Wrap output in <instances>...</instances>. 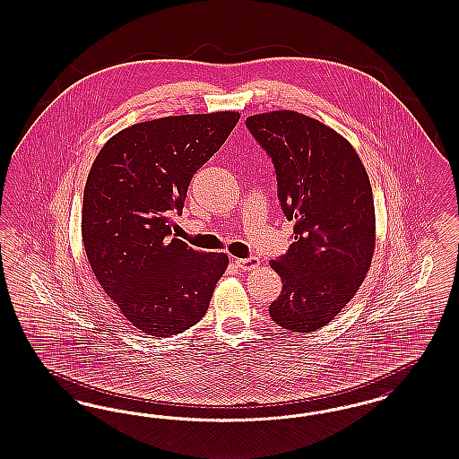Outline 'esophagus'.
<instances>
[{
	"label": "esophagus",
	"mask_w": 459,
	"mask_h": 459,
	"mask_svg": "<svg viewBox=\"0 0 459 459\" xmlns=\"http://www.w3.org/2000/svg\"><path fill=\"white\" fill-rule=\"evenodd\" d=\"M234 263L242 271H252V269L261 265V259L259 257H249V259H236Z\"/></svg>",
	"instance_id": "obj_1"
}]
</instances>
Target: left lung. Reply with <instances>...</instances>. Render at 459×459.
<instances>
[{"label": "left lung", "instance_id": "obj_1", "mask_svg": "<svg viewBox=\"0 0 459 459\" xmlns=\"http://www.w3.org/2000/svg\"><path fill=\"white\" fill-rule=\"evenodd\" d=\"M273 158L281 209L294 221L290 250L269 264L282 291L273 321L294 333L316 332L360 290L376 249V207L360 156L330 126L301 112L246 119Z\"/></svg>", "mask_w": 459, "mask_h": 459}]
</instances>
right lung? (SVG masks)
<instances>
[{"instance_id": "add662e5", "label": "right lung", "mask_w": 459, "mask_h": 459, "mask_svg": "<svg viewBox=\"0 0 459 459\" xmlns=\"http://www.w3.org/2000/svg\"><path fill=\"white\" fill-rule=\"evenodd\" d=\"M236 111L168 116L129 126L99 152L83 188L82 238L99 284L126 320L152 336L204 318L229 255L171 234L196 169L236 127Z\"/></svg>"}]
</instances>
